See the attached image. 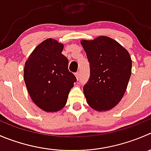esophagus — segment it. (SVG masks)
<instances>
[{"instance_id": "34e87169", "label": "esophagus", "mask_w": 151, "mask_h": 151, "mask_svg": "<svg viewBox=\"0 0 151 151\" xmlns=\"http://www.w3.org/2000/svg\"><path fill=\"white\" fill-rule=\"evenodd\" d=\"M74 75H75L77 80H79V78H80V72H79V71H77V72H76L75 74H74Z\"/></svg>"}]
</instances>
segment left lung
<instances>
[{
  "label": "left lung",
  "mask_w": 151,
  "mask_h": 151,
  "mask_svg": "<svg viewBox=\"0 0 151 151\" xmlns=\"http://www.w3.org/2000/svg\"><path fill=\"white\" fill-rule=\"evenodd\" d=\"M90 64V77L83 86L89 106L97 111L114 108L122 99L131 74L128 51L107 36L80 41Z\"/></svg>",
  "instance_id": "obj_1"
}]
</instances>
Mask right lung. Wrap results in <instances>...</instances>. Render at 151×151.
Returning a JSON list of instances; mask_svg holds the SVG:
<instances>
[{
	"label": "right lung",
	"mask_w": 151,
	"mask_h": 151,
	"mask_svg": "<svg viewBox=\"0 0 151 151\" xmlns=\"http://www.w3.org/2000/svg\"><path fill=\"white\" fill-rule=\"evenodd\" d=\"M63 47L55 39H46L34 49L25 63L23 78L29 96L46 112L64 108L77 81L68 71V60L62 54Z\"/></svg>",
	"instance_id": "obj_1"
}]
</instances>
